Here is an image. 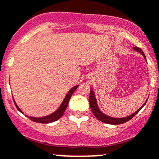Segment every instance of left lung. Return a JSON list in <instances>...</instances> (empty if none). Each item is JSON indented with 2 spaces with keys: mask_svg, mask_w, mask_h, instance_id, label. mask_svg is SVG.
Returning <instances> with one entry per match:
<instances>
[{
  "mask_svg": "<svg viewBox=\"0 0 159 159\" xmlns=\"http://www.w3.org/2000/svg\"><path fill=\"white\" fill-rule=\"evenodd\" d=\"M133 49H134V51H138V52L141 53V54L144 56V57H145V58H146V57H145V54H144V52L142 51V49L139 48H138V47L133 48ZM145 103H146V102H145ZM145 103L144 104V105H142V106L141 107L139 110L136 111L134 113H133L132 115H129V116L125 117V118H111V117H109V116H108V115H105V114L102 113V112L99 110V108H98L97 102H96V99H95V97H94V91H93L92 89H91V92H90V96H89V104H90V107H91V111H92L93 115H94V116H95V118H97L98 120H99V121H102V122H104V123H106V124H110V125L123 124V123H125V122H126V121L131 120V118H132L133 117L136 115V114L139 113V111L143 108V106L145 105Z\"/></svg>",
  "mask_w": 159,
  "mask_h": 159,
  "instance_id": "8db88e82",
  "label": "left lung"
}]
</instances>
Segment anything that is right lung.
<instances>
[{
  "label": "right lung",
  "instance_id": "obj_1",
  "mask_svg": "<svg viewBox=\"0 0 159 159\" xmlns=\"http://www.w3.org/2000/svg\"><path fill=\"white\" fill-rule=\"evenodd\" d=\"M78 85L75 86V87L72 88V89H70L69 91H68V93L67 94L66 97L65 98V99H64L63 102H62V104L61 105V106L59 107L58 109L55 112H54V113L51 114V115H48V116L41 117V118H34V117H28V116H27V117H28V118H29L31 121H34V122L43 123V124H48V123L54 122V121H57V120H58L59 118H60L61 117L64 115V113H65V110H66V108H67V106H68V102H69V100H70V97H71L72 94H73L74 91H75V90L78 89ZM14 105H15L16 108H17V110H18L19 111L21 112V113H23V112H22V111L18 108V106H17V104L15 103L14 100Z\"/></svg>",
  "mask_w": 159,
  "mask_h": 159
}]
</instances>
